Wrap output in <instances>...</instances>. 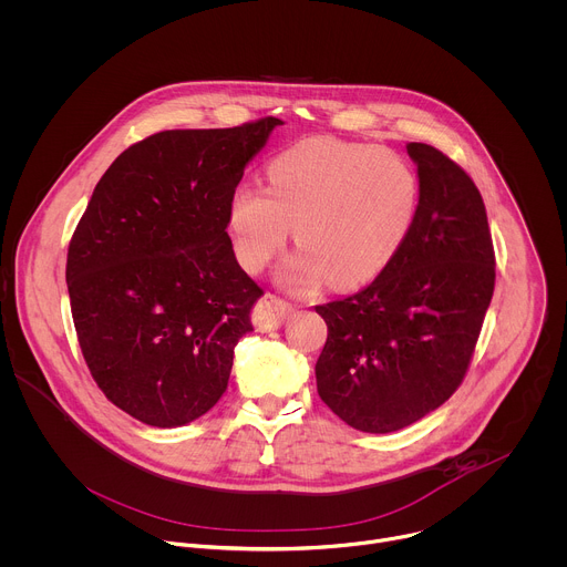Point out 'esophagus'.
Segmentation results:
<instances>
[{"instance_id":"obj_1","label":"esophagus","mask_w":567,"mask_h":567,"mask_svg":"<svg viewBox=\"0 0 567 567\" xmlns=\"http://www.w3.org/2000/svg\"><path fill=\"white\" fill-rule=\"evenodd\" d=\"M289 311H291V305L287 300H282L276 293H267L258 300L254 309V322L260 331H271L285 322Z\"/></svg>"}]
</instances>
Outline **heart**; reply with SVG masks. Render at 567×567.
I'll use <instances>...</instances> for the list:
<instances>
[{
	"label": "heart",
	"mask_w": 567,
	"mask_h": 567,
	"mask_svg": "<svg viewBox=\"0 0 567 567\" xmlns=\"http://www.w3.org/2000/svg\"><path fill=\"white\" fill-rule=\"evenodd\" d=\"M267 189L238 185L229 198L234 251L249 271L265 269L293 225L300 251L280 280L307 289L329 280L360 287L382 274L404 245L420 183L395 150L340 138H307L267 165Z\"/></svg>",
	"instance_id": "b5f03b06"
}]
</instances>
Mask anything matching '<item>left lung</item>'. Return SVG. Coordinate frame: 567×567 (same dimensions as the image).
<instances>
[{"mask_svg": "<svg viewBox=\"0 0 567 567\" xmlns=\"http://www.w3.org/2000/svg\"><path fill=\"white\" fill-rule=\"evenodd\" d=\"M420 174L413 227L362 291L318 305L327 342L318 395L349 426L400 431L464 382L495 291V247L473 178L426 143L406 145Z\"/></svg>", "mask_w": 567, "mask_h": 567, "instance_id": "8db88e82", "label": "left lung"}]
</instances>
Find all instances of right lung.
<instances>
[{"instance_id":"right-lung-1","label":"right lung","mask_w":567,"mask_h":567,"mask_svg":"<svg viewBox=\"0 0 567 567\" xmlns=\"http://www.w3.org/2000/svg\"><path fill=\"white\" fill-rule=\"evenodd\" d=\"M276 125L165 130L130 145L70 238L83 360L103 395L143 424L183 426L227 391L234 347L265 293L236 262L229 198Z\"/></svg>"}]
</instances>
